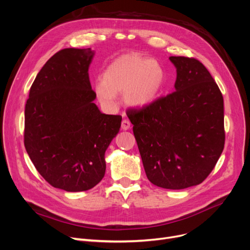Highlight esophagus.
I'll return each instance as SVG.
<instances>
[{
	"instance_id": "obj_1",
	"label": "esophagus",
	"mask_w": 250,
	"mask_h": 250,
	"mask_svg": "<svg viewBox=\"0 0 250 250\" xmlns=\"http://www.w3.org/2000/svg\"><path fill=\"white\" fill-rule=\"evenodd\" d=\"M130 127V123L127 121V120H124L123 122H122V128L124 129V130H126V129H128Z\"/></svg>"
}]
</instances>
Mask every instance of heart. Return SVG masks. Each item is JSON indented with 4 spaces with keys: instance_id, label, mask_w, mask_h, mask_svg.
<instances>
[{
    "instance_id": "heart-1",
    "label": "heart",
    "mask_w": 250,
    "mask_h": 250,
    "mask_svg": "<svg viewBox=\"0 0 250 250\" xmlns=\"http://www.w3.org/2000/svg\"><path fill=\"white\" fill-rule=\"evenodd\" d=\"M167 73L163 65L140 53H128L114 59L98 79L94 90L99 101L111 104L115 94L124 92L125 102L137 107L157 101L163 92Z\"/></svg>"
}]
</instances>
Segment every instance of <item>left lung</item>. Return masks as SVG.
I'll return each instance as SVG.
<instances>
[{
	"label": "left lung",
	"instance_id": "8db88e82",
	"mask_svg": "<svg viewBox=\"0 0 250 250\" xmlns=\"http://www.w3.org/2000/svg\"><path fill=\"white\" fill-rule=\"evenodd\" d=\"M176 90L141 108H128L144 168L154 185L172 190L202 183L225 144L222 93L205 66L171 56Z\"/></svg>",
	"mask_w": 250,
	"mask_h": 250
}]
</instances>
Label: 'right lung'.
<instances>
[{
    "label": "right lung",
    "instance_id": "obj_1",
    "mask_svg": "<svg viewBox=\"0 0 250 250\" xmlns=\"http://www.w3.org/2000/svg\"><path fill=\"white\" fill-rule=\"evenodd\" d=\"M90 48L62 49L50 58L30 88L24 145L39 174L54 188L87 191L103 180L104 153L118 135L122 115L93 104Z\"/></svg>",
    "mask_w": 250,
    "mask_h": 250
}]
</instances>
